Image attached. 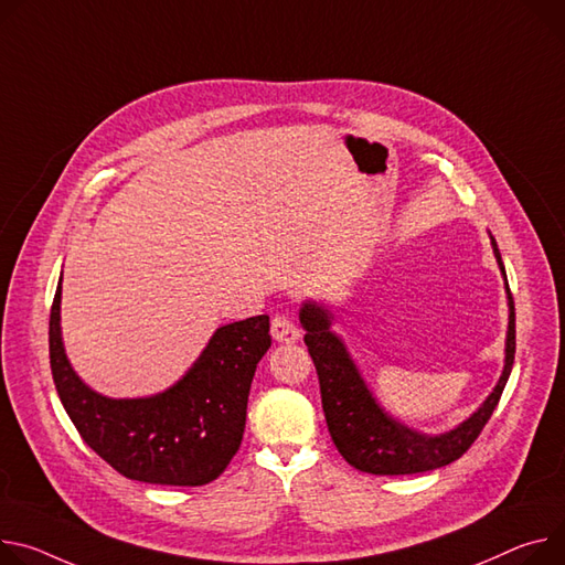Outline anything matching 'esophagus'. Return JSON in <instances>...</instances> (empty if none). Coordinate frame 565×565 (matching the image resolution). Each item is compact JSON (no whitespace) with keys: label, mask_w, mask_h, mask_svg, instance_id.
<instances>
[{"label":"esophagus","mask_w":565,"mask_h":565,"mask_svg":"<svg viewBox=\"0 0 565 565\" xmlns=\"http://www.w3.org/2000/svg\"><path fill=\"white\" fill-rule=\"evenodd\" d=\"M270 333L277 342H295L299 338V331L297 327L292 324V320L284 313H277L273 318V324H270Z\"/></svg>","instance_id":"esophagus-1"}]
</instances>
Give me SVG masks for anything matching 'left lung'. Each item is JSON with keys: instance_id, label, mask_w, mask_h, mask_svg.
Instances as JSON below:
<instances>
[{"instance_id": "1", "label": "left lung", "mask_w": 565, "mask_h": 565, "mask_svg": "<svg viewBox=\"0 0 565 565\" xmlns=\"http://www.w3.org/2000/svg\"><path fill=\"white\" fill-rule=\"evenodd\" d=\"M491 245L504 277L509 299L504 370L498 385L476 413L457 428L441 435H424L392 419L370 392L361 372L351 361L344 342L331 331V313L327 306L316 301H306L301 306L299 322L306 329L303 342L309 347L318 370L327 426L335 448L353 469L374 476H409L446 467L471 448L491 419L511 367H514L516 353L514 297H511L500 249L493 236Z\"/></svg>"}]
</instances>
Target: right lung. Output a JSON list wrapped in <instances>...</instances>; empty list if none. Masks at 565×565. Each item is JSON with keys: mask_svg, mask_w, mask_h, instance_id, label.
<instances>
[{"mask_svg": "<svg viewBox=\"0 0 565 565\" xmlns=\"http://www.w3.org/2000/svg\"><path fill=\"white\" fill-rule=\"evenodd\" d=\"M63 281V277H61ZM61 281L49 318L51 374L83 441L124 478L202 487L236 455L249 385L270 349V318L221 327L193 367L167 392L146 398H108L72 370L61 335Z\"/></svg>", "mask_w": 565, "mask_h": 565, "instance_id": "obj_1", "label": "right lung"}]
</instances>
